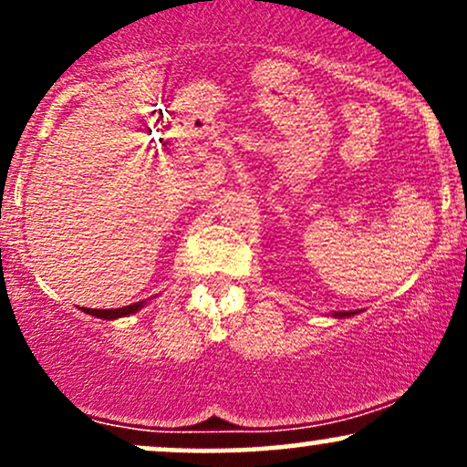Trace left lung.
<instances>
[{
  "instance_id": "left-lung-1",
  "label": "left lung",
  "mask_w": 467,
  "mask_h": 467,
  "mask_svg": "<svg viewBox=\"0 0 467 467\" xmlns=\"http://www.w3.org/2000/svg\"><path fill=\"white\" fill-rule=\"evenodd\" d=\"M358 314V309L356 312H331L329 316H334V318H349V316H356Z\"/></svg>"
}]
</instances>
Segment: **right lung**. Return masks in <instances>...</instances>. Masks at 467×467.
Segmentation results:
<instances>
[{"instance_id":"1","label":"right lung","mask_w":467,"mask_h":467,"mask_svg":"<svg viewBox=\"0 0 467 467\" xmlns=\"http://www.w3.org/2000/svg\"><path fill=\"white\" fill-rule=\"evenodd\" d=\"M147 303H149V298H147V301L131 303V305H125V307H118V309H89V307H83V312L89 314V316H96V318L116 320V318H125V316H131V314L140 312V309H142Z\"/></svg>"}]
</instances>
